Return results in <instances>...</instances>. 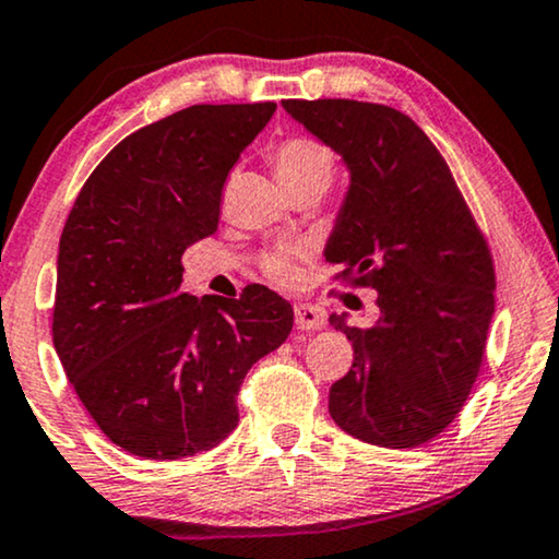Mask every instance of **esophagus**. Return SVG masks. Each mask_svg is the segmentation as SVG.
Listing matches in <instances>:
<instances>
[{
  "instance_id": "obj_1",
  "label": "esophagus",
  "mask_w": 559,
  "mask_h": 559,
  "mask_svg": "<svg viewBox=\"0 0 559 559\" xmlns=\"http://www.w3.org/2000/svg\"><path fill=\"white\" fill-rule=\"evenodd\" d=\"M294 319L296 329H301V332H313V329L324 326V313H321L317 306L304 301L294 306Z\"/></svg>"
}]
</instances>
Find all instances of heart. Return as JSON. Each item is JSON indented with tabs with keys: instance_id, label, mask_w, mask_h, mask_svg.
<instances>
[{
	"instance_id": "1",
	"label": "heart",
	"mask_w": 559,
	"mask_h": 559,
	"mask_svg": "<svg viewBox=\"0 0 559 559\" xmlns=\"http://www.w3.org/2000/svg\"><path fill=\"white\" fill-rule=\"evenodd\" d=\"M273 169L283 187H294L298 182H332L334 156L324 144L313 139H288L273 154ZM304 255V248H276L263 258V271L278 286H290L298 278L296 258Z\"/></svg>"
}]
</instances>
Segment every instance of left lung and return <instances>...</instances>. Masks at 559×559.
<instances>
[{
  "label": "left lung",
  "mask_w": 559,
  "mask_h": 559,
  "mask_svg": "<svg viewBox=\"0 0 559 559\" xmlns=\"http://www.w3.org/2000/svg\"><path fill=\"white\" fill-rule=\"evenodd\" d=\"M342 156L349 187L324 255L377 290L372 326L347 334L352 369L329 390L336 426L365 443L415 448L461 413L493 319V263L451 169L418 123L347 98L283 100Z\"/></svg>",
  "instance_id": "1"
}]
</instances>
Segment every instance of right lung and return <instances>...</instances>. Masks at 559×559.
I'll list each match as a JSON object with an SVG mask.
<instances>
[{
    "label": "right lung",
    "instance_id": "obj_1",
    "mask_svg": "<svg viewBox=\"0 0 559 559\" xmlns=\"http://www.w3.org/2000/svg\"><path fill=\"white\" fill-rule=\"evenodd\" d=\"M276 104L190 106L93 169L60 235L52 344L104 436L141 459L215 448L248 369L294 326L286 298L182 290V253L217 230L223 185Z\"/></svg>",
    "mask_w": 559,
    "mask_h": 559
}]
</instances>
